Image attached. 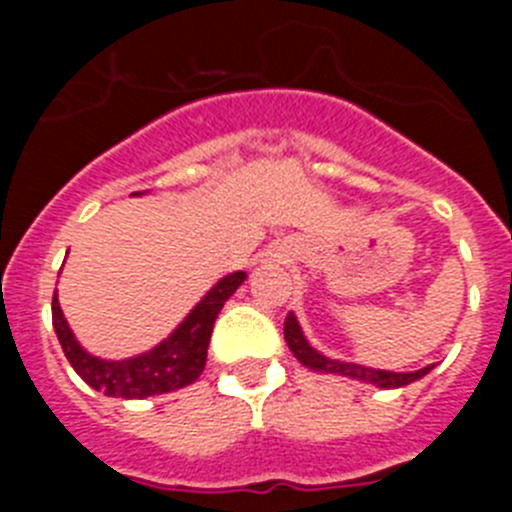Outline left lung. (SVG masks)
Here are the masks:
<instances>
[{"label":"left lung","mask_w":512,"mask_h":512,"mask_svg":"<svg viewBox=\"0 0 512 512\" xmlns=\"http://www.w3.org/2000/svg\"><path fill=\"white\" fill-rule=\"evenodd\" d=\"M284 338H287V346L289 351L297 356L302 366L312 369V372H323V374H343V377H351V379H361L366 384H374V387H382V390H395V387H405V384L415 382V379L425 377V374L431 372V366H425L420 372H410V374H402V372H382V369H369V366H359V364H348V361H336V359H328V356L318 354L310 343L305 341L302 336L300 323L297 318L289 312L287 318H284Z\"/></svg>","instance_id":"left-lung-1"}]
</instances>
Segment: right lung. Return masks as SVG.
<instances>
[{"mask_svg": "<svg viewBox=\"0 0 512 512\" xmlns=\"http://www.w3.org/2000/svg\"><path fill=\"white\" fill-rule=\"evenodd\" d=\"M246 279V271H235L215 284V287L197 302L184 323L171 333L166 341L158 343L153 351L140 354L135 359L125 361H104L87 354L76 343L69 323L63 318L58 297L53 295V328L61 341L63 354L74 366L92 390L102 392L107 397H125V400H143L151 395H164V392L187 387L200 377L207 361V346H210L212 325H215L217 312L223 310L225 300L241 287Z\"/></svg>", "mask_w": 512, "mask_h": 512, "instance_id": "1", "label": "right lung"}]
</instances>
